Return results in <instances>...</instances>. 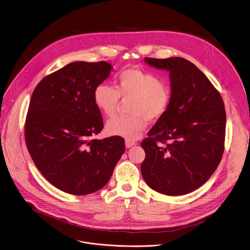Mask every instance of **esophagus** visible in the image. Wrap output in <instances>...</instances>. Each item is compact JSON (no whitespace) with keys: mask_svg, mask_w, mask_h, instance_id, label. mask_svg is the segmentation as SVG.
I'll return each mask as SVG.
<instances>
[{"mask_svg":"<svg viewBox=\"0 0 250 250\" xmlns=\"http://www.w3.org/2000/svg\"><path fill=\"white\" fill-rule=\"evenodd\" d=\"M137 143L135 142V141H132V140H125V146L127 147V148H129V147H132L133 146H135Z\"/></svg>","mask_w":250,"mask_h":250,"instance_id":"obj_1","label":"esophagus"}]
</instances>
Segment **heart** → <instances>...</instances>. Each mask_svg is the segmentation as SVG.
<instances>
[{
    "label": "heart",
    "mask_w": 250,
    "mask_h": 250,
    "mask_svg": "<svg viewBox=\"0 0 250 250\" xmlns=\"http://www.w3.org/2000/svg\"><path fill=\"white\" fill-rule=\"evenodd\" d=\"M120 97L132 99L129 103L131 114L109 120L106 131L111 136L135 140L146 129L148 121H157L165 114L170 101V91L154 74L129 68L116 78L115 88L99 84L93 94L97 108L106 117H112L117 111Z\"/></svg>",
    "instance_id": "b5f03b06"
}]
</instances>
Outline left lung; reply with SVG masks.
I'll use <instances>...</instances> for the list:
<instances>
[{
  "label": "left lung",
  "instance_id": "left-lung-1",
  "mask_svg": "<svg viewBox=\"0 0 250 250\" xmlns=\"http://www.w3.org/2000/svg\"><path fill=\"white\" fill-rule=\"evenodd\" d=\"M145 62L168 72L170 101L148 138L141 143L146 152L143 178L158 193L189 194L211 177L222 160L226 125L223 101L208 78L187 59L146 57Z\"/></svg>",
  "mask_w": 250,
  "mask_h": 250
}]
</instances>
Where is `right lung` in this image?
<instances>
[{"label": "right lung", "instance_id": "obj_1", "mask_svg": "<svg viewBox=\"0 0 250 250\" xmlns=\"http://www.w3.org/2000/svg\"><path fill=\"white\" fill-rule=\"evenodd\" d=\"M111 64L77 61L44 78L28 106L25 138L40 172L57 189L84 195L104 187L125 146L119 136L91 139L104 128L94 90Z\"/></svg>", "mask_w": 250, "mask_h": 250}]
</instances>
